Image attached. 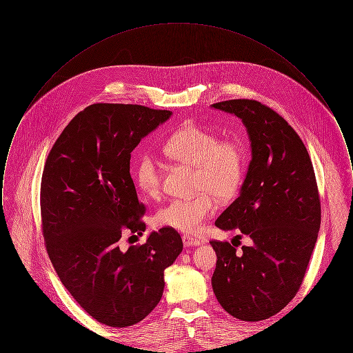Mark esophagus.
Returning <instances> with one entry per match:
<instances>
[{"label": "esophagus", "mask_w": 353, "mask_h": 353, "mask_svg": "<svg viewBox=\"0 0 353 353\" xmlns=\"http://www.w3.org/2000/svg\"><path fill=\"white\" fill-rule=\"evenodd\" d=\"M183 242H184L185 248H189V246H200V245H201L200 239L192 238V236H189V235H183Z\"/></svg>", "instance_id": "obj_1"}]
</instances>
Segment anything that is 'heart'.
I'll return each mask as SVG.
<instances>
[{
	"label": "heart",
	"mask_w": 353,
	"mask_h": 353,
	"mask_svg": "<svg viewBox=\"0 0 353 353\" xmlns=\"http://www.w3.org/2000/svg\"><path fill=\"white\" fill-rule=\"evenodd\" d=\"M161 152L173 161L194 167V186L203 190L190 199L169 201L156 213V223L193 234L216 212L213 194L228 200L236 192L243 173L242 147L234 140H219L210 131L189 123L169 136ZM134 183L148 197L160 193L161 165L150 153L137 160Z\"/></svg>",
	"instance_id": "b5f03b06"
}]
</instances>
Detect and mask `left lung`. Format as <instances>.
Returning a JSON list of instances; mask_svg holds the SVG:
<instances>
[{"label": "left lung", "instance_id": "left-lung-1", "mask_svg": "<svg viewBox=\"0 0 353 353\" xmlns=\"http://www.w3.org/2000/svg\"><path fill=\"white\" fill-rule=\"evenodd\" d=\"M210 107L241 119L252 148L239 196L216 226L225 232L239 229L252 245L236 252L229 242L210 241L217 254L213 291L236 319H269L298 292L318 239L314 167L301 137L268 105L234 99Z\"/></svg>", "mask_w": 353, "mask_h": 353}]
</instances>
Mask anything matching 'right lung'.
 <instances>
[{
	"mask_svg": "<svg viewBox=\"0 0 353 353\" xmlns=\"http://www.w3.org/2000/svg\"><path fill=\"white\" fill-rule=\"evenodd\" d=\"M170 117L136 104H91L68 123L43 169L41 214L51 263L84 311L110 327L151 314L163 296L164 270L183 252L170 228L127 252L119 248L124 230H145L131 152Z\"/></svg>",
	"mask_w": 353,
	"mask_h": 353,
	"instance_id": "obj_1",
	"label": "right lung"
}]
</instances>
